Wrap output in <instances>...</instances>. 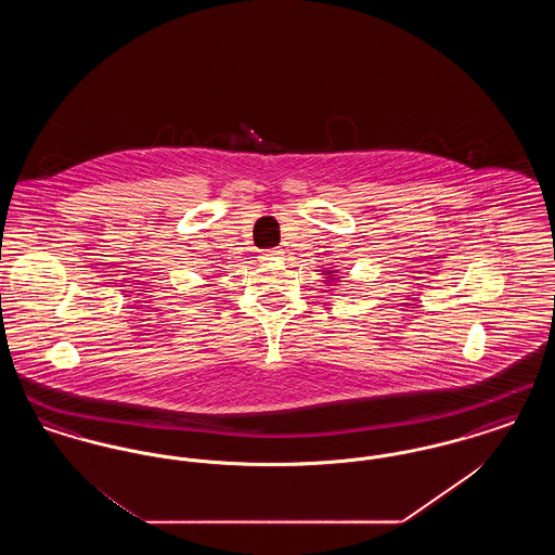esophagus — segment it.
Instances as JSON below:
<instances>
[{
    "label": "esophagus",
    "instance_id": "1",
    "mask_svg": "<svg viewBox=\"0 0 555 555\" xmlns=\"http://www.w3.org/2000/svg\"><path fill=\"white\" fill-rule=\"evenodd\" d=\"M281 254H283V251H279V249H268V251H264L260 258H262V262H270V260L281 258Z\"/></svg>",
    "mask_w": 555,
    "mask_h": 555
}]
</instances>
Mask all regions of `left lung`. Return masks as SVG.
Listing matches in <instances>:
<instances>
[{"instance_id":"8db88e82","label":"left lung","mask_w":555,"mask_h":555,"mask_svg":"<svg viewBox=\"0 0 555 555\" xmlns=\"http://www.w3.org/2000/svg\"><path fill=\"white\" fill-rule=\"evenodd\" d=\"M326 274H328V276H326L328 281H335V276H337V274H335V270H326Z\"/></svg>"}]
</instances>
